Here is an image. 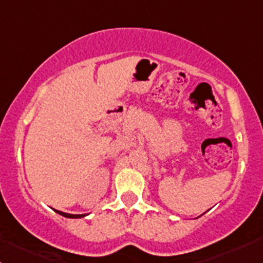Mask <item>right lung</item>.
Segmentation results:
<instances>
[{
  "instance_id": "obj_1",
  "label": "right lung",
  "mask_w": 263,
  "mask_h": 263,
  "mask_svg": "<svg viewBox=\"0 0 263 263\" xmlns=\"http://www.w3.org/2000/svg\"><path fill=\"white\" fill-rule=\"evenodd\" d=\"M55 213L57 214H60V215H62V216H65V217H70V219H79V217H84V216H86V215L85 214H82V215H73V214H66V213H62V211H58V210H54Z\"/></svg>"
}]
</instances>
